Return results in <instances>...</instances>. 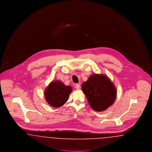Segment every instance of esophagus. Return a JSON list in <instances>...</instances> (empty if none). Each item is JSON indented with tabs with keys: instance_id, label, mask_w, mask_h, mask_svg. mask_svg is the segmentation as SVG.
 Here are the masks:
<instances>
[{
	"instance_id": "34e87169",
	"label": "esophagus",
	"mask_w": 152,
	"mask_h": 152,
	"mask_svg": "<svg viewBox=\"0 0 152 152\" xmlns=\"http://www.w3.org/2000/svg\"><path fill=\"white\" fill-rule=\"evenodd\" d=\"M75 88H76V89L77 90H79L80 89V85L79 84H76V86H75Z\"/></svg>"
}]
</instances>
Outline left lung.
Segmentation results:
<instances>
[{"label": "left lung", "mask_w": 152, "mask_h": 152, "mask_svg": "<svg viewBox=\"0 0 152 152\" xmlns=\"http://www.w3.org/2000/svg\"><path fill=\"white\" fill-rule=\"evenodd\" d=\"M81 88L90 106L97 112L107 109L116 99V88L104 75H92Z\"/></svg>", "instance_id": "left-lung-1"}]
</instances>
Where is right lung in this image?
<instances>
[{"label": "right lung", "instance_id": "add662e5", "mask_svg": "<svg viewBox=\"0 0 152 152\" xmlns=\"http://www.w3.org/2000/svg\"><path fill=\"white\" fill-rule=\"evenodd\" d=\"M72 88L60 81H52L45 89L44 96L48 103L53 107H60L68 100Z\"/></svg>", "mask_w": 152, "mask_h": 152}]
</instances>
